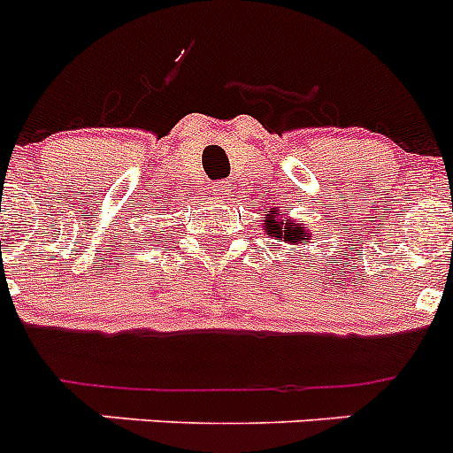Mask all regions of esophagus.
<instances>
[{"instance_id": "obj_1", "label": "esophagus", "mask_w": 453, "mask_h": 453, "mask_svg": "<svg viewBox=\"0 0 453 453\" xmlns=\"http://www.w3.org/2000/svg\"><path fill=\"white\" fill-rule=\"evenodd\" d=\"M229 195V188H226V181H218L215 183V197L218 199H224Z\"/></svg>"}]
</instances>
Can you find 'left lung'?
<instances>
[{
  "label": "left lung",
  "mask_w": 453,
  "mask_h": 453,
  "mask_svg": "<svg viewBox=\"0 0 453 453\" xmlns=\"http://www.w3.org/2000/svg\"><path fill=\"white\" fill-rule=\"evenodd\" d=\"M281 226H283V222L281 224H274V234H276V229H279V234H283V240H290V242H297V240H302L303 238V226H299V224H297V229H295V224H292V226H290V222H288V219H286V231H281ZM265 229H267V226H265ZM295 230H302L303 234L297 236L294 234Z\"/></svg>",
  "instance_id": "1"
}]
</instances>
